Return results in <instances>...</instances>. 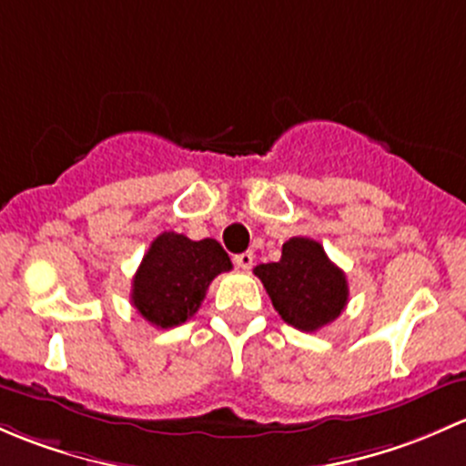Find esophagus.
Segmentation results:
<instances>
[{
  "instance_id": "34e87169",
  "label": "esophagus",
  "mask_w": 466,
  "mask_h": 466,
  "mask_svg": "<svg viewBox=\"0 0 466 466\" xmlns=\"http://www.w3.org/2000/svg\"><path fill=\"white\" fill-rule=\"evenodd\" d=\"M253 253L251 251H244L239 253V256H235V265H238L239 268H244V271H248V268L253 267Z\"/></svg>"
}]
</instances>
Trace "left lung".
<instances>
[{"label": "left lung", "mask_w": 466, "mask_h": 466, "mask_svg": "<svg viewBox=\"0 0 466 466\" xmlns=\"http://www.w3.org/2000/svg\"><path fill=\"white\" fill-rule=\"evenodd\" d=\"M282 320L300 332H316L339 319L348 305L345 273L316 239L291 238L278 262L253 268Z\"/></svg>", "instance_id": "1"}]
</instances>
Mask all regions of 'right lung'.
I'll return each mask as SVG.
<instances>
[{"instance_id": "right-lung-1", "label": "right lung", "mask_w": 466, "mask_h": 466, "mask_svg": "<svg viewBox=\"0 0 466 466\" xmlns=\"http://www.w3.org/2000/svg\"><path fill=\"white\" fill-rule=\"evenodd\" d=\"M231 268V258L218 239L195 242L166 231L150 244L137 268L132 305L155 328H177L198 314L213 278Z\"/></svg>"}]
</instances>
